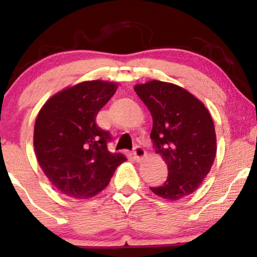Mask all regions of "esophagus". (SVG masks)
Segmentation results:
<instances>
[{
  "mask_svg": "<svg viewBox=\"0 0 257 257\" xmlns=\"http://www.w3.org/2000/svg\"><path fill=\"white\" fill-rule=\"evenodd\" d=\"M133 155H134V158L137 161H141L146 156V151L141 145H135L134 149H133Z\"/></svg>",
  "mask_w": 257,
  "mask_h": 257,
  "instance_id": "1",
  "label": "esophagus"
}]
</instances>
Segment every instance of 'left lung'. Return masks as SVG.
Wrapping results in <instances>:
<instances>
[{"instance_id": "obj_1", "label": "left lung", "mask_w": 257, "mask_h": 257, "mask_svg": "<svg viewBox=\"0 0 257 257\" xmlns=\"http://www.w3.org/2000/svg\"><path fill=\"white\" fill-rule=\"evenodd\" d=\"M135 93L153 119L151 140L168 166L164 184L150 187L164 199L188 196L210 172L216 155V134L202 101L173 83L151 81L137 84Z\"/></svg>"}]
</instances>
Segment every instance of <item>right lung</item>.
<instances>
[{"instance_id": "1", "label": "right lung", "mask_w": 257, "mask_h": 257, "mask_svg": "<svg viewBox=\"0 0 257 257\" xmlns=\"http://www.w3.org/2000/svg\"><path fill=\"white\" fill-rule=\"evenodd\" d=\"M116 83L82 82L52 96L38 113L35 152L47 178L61 193L94 197L108 185L125 157L111 153V134L96 124V114L116 93Z\"/></svg>"}]
</instances>
